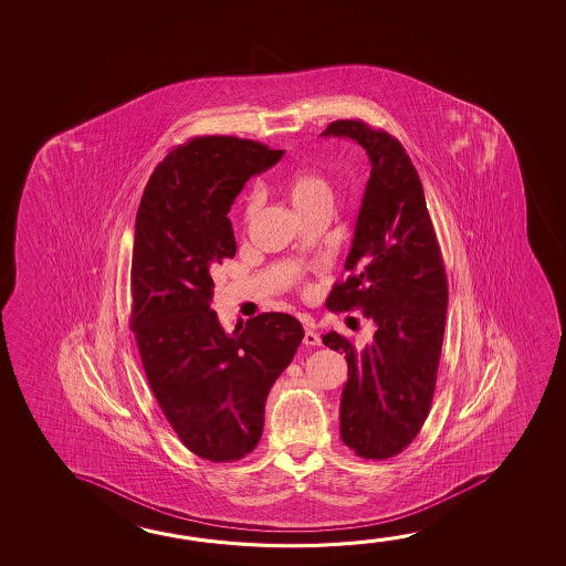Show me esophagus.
Segmentation results:
<instances>
[{
    "label": "esophagus",
    "instance_id": "34e87169",
    "mask_svg": "<svg viewBox=\"0 0 566 566\" xmlns=\"http://www.w3.org/2000/svg\"><path fill=\"white\" fill-rule=\"evenodd\" d=\"M304 343H306L307 347H317V345H322V339H319V335L315 334L314 329H306Z\"/></svg>",
    "mask_w": 566,
    "mask_h": 566
}]
</instances>
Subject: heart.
Here are the masks:
<instances>
[{"instance_id": "heart-1", "label": "heart", "mask_w": 566, "mask_h": 566, "mask_svg": "<svg viewBox=\"0 0 566 566\" xmlns=\"http://www.w3.org/2000/svg\"><path fill=\"white\" fill-rule=\"evenodd\" d=\"M286 193L290 203L296 209V213L297 211H304L310 205L332 197L327 181L317 171H312V169H297V171H294L292 177L287 179ZM259 209L260 193L259 191H252V193L247 195V201H244V219L251 221Z\"/></svg>"}]
</instances>
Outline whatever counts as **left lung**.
<instances>
[{"label": "left lung", "mask_w": 566, "mask_h": 566, "mask_svg": "<svg viewBox=\"0 0 566 566\" xmlns=\"http://www.w3.org/2000/svg\"><path fill=\"white\" fill-rule=\"evenodd\" d=\"M357 142L369 156L347 280L327 297L329 310H361L377 332L357 349L329 332L324 345L345 353L342 440L365 460L400 454L427 420L444 342L448 282L424 189L407 151L389 132L361 120H335L322 132Z\"/></svg>", "instance_id": "1"}]
</instances>
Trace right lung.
I'll return each mask as SVG.
<instances>
[{
    "mask_svg": "<svg viewBox=\"0 0 566 566\" xmlns=\"http://www.w3.org/2000/svg\"><path fill=\"white\" fill-rule=\"evenodd\" d=\"M282 154L254 139L191 138L156 167L136 214L132 332L167 422L211 462L256 448L270 389L304 339L294 315L260 314L227 334L211 310V272L237 252L231 205Z\"/></svg>",
    "mask_w": 566,
    "mask_h": 566,
    "instance_id": "right-lung-1",
    "label": "right lung"
}]
</instances>
